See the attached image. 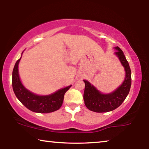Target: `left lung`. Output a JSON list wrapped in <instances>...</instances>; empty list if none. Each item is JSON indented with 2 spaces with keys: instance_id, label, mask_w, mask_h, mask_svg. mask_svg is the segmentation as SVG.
<instances>
[{
  "instance_id": "8db88e82",
  "label": "left lung",
  "mask_w": 149,
  "mask_h": 149,
  "mask_svg": "<svg viewBox=\"0 0 149 149\" xmlns=\"http://www.w3.org/2000/svg\"><path fill=\"white\" fill-rule=\"evenodd\" d=\"M115 49L117 50L115 54L119 58L125 70V80L115 91L107 95L101 94L89 81L84 80L85 84L84 95L85 104L93 112H107L114 110L122 104L129 94L132 85V73L129 63L120 48L116 47Z\"/></svg>"
}]
</instances>
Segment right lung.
<instances>
[{"label": "right lung", "mask_w": 149, "mask_h": 149, "mask_svg": "<svg viewBox=\"0 0 149 149\" xmlns=\"http://www.w3.org/2000/svg\"><path fill=\"white\" fill-rule=\"evenodd\" d=\"M17 60L12 72V87L18 100L27 108L37 113H50L58 110L62 107L65 92L72 85L58 91L48 96L35 95L26 89L22 84L18 74V64Z\"/></svg>", "instance_id": "1"}]
</instances>
